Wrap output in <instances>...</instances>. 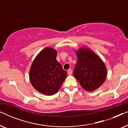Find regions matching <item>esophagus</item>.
Returning <instances> with one entry per match:
<instances>
[{
	"label": "esophagus",
	"mask_w": 128,
	"mask_h": 128,
	"mask_svg": "<svg viewBox=\"0 0 128 128\" xmlns=\"http://www.w3.org/2000/svg\"><path fill=\"white\" fill-rule=\"evenodd\" d=\"M68 74L69 75V76H70V75L72 74V70L71 69H70V70H68Z\"/></svg>",
	"instance_id": "1"
}]
</instances>
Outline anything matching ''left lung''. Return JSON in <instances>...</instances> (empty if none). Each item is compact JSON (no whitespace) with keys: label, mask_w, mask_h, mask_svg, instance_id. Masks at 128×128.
<instances>
[{"label":"left lung","mask_w":128,"mask_h":128,"mask_svg":"<svg viewBox=\"0 0 128 128\" xmlns=\"http://www.w3.org/2000/svg\"><path fill=\"white\" fill-rule=\"evenodd\" d=\"M78 62L73 76L87 92H93L104 83L107 76L106 64L90 48L83 46L75 51Z\"/></svg>","instance_id":"1"}]
</instances>
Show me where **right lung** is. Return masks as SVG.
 <instances>
[{
	"mask_svg": "<svg viewBox=\"0 0 128 128\" xmlns=\"http://www.w3.org/2000/svg\"><path fill=\"white\" fill-rule=\"evenodd\" d=\"M57 53L55 49L46 47L36 56L30 69L31 84L46 96L56 93L67 76V72L56 60Z\"/></svg>",
	"mask_w": 128,
	"mask_h": 128,
	"instance_id": "obj_1",
	"label": "right lung"
}]
</instances>
